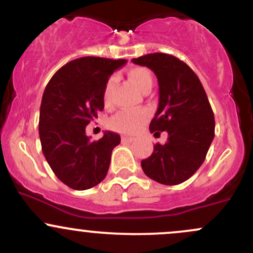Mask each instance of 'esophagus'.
<instances>
[{"mask_svg": "<svg viewBox=\"0 0 253 253\" xmlns=\"http://www.w3.org/2000/svg\"><path fill=\"white\" fill-rule=\"evenodd\" d=\"M121 140L124 141V143H133V141H134V138H132V136H123V138H121Z\"/></svg>", "mask_w": 253, "mask_h": 253, "instance_id": "obj_1", "label": "esophagus"}]
</instances>
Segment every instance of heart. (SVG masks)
Wrapping results in <instances>:
<instances>
[{
  "instance_id": "obj_1",
  "label": "heart",
  "mask_w": 253,
  "mask_h": 253,
  "mask_svg": "<svg viewBox=\"0 0 253 253\" xmlns=\"http://www.w3.org/2000/svg\"><path fill=\"white\" fill-rule=\"evenodd\" d=\"M127 76H128L130 82L134 84L135 86H138L143 92H149L150 89L152 88V75H151V72L147 69L143 68V66H134V68L128 69L127 70ZM114 84V76H110L107 80L106 84H104L102 97L103 102L106 104H109L110 102ZM149 117L150 114L146 109H123L109 119V127L112 129L117 130V132L135 133L149 120Z\"/></svg>"
}]
</instances>
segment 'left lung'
<instances>
[{"mask_svg": "<svg viewBox=\"0 0 253 253\" xmlns=\"http://www.w3.org/2000/svg\"><path fill=\"white\" fill-rule=\"evenodd\" d=\"M132 62L149 68L159 84V106L150 132L167 130L164 145L156 144L149 158L141 161L145 175L165 185L190 178L206 159L213 141L215 120L199 77L178 58L150 53Z\"/></svg>", "mask_w": 253, "mask_h": 253, "instance_id": "8db88e82", "label": "left lung"}]
</instances>
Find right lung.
<instances>
[{
	"mask_svg": "<svg viewBox=\"0 0 253 253\" xmlns=\"http://www.w3.org/2000/svg\"><path fill=\"white\" fill-rule=\"evenodd\" d=\"M125 59L83 57L71 60L52 76L43 91L39 136L43 156L64 184L85 190L102 182L120 135L106 132L91 141L85 127L103 109V88Z\"/></svg>",
	"mask_w": 253,
	"mask_h": 253,
	"instance_id": "right-lung-1",
	"label": "right lung"
}]
</instances>
